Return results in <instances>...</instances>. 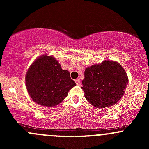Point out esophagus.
<instances>
[{
    "mask_svg": "<svg viewBox=\"0 0 149 149\" xmlns=\"http://www.w3.org/2000/svg\"><path fill=\"white\" fill-rule=\"evenodd\" d=\"M75 81H76V83L78 86H81V81H80V80H79V79H76V80H75Z\"/></svg>",
    "mask_w": 149,
    "mask_h": 149,
    "instance_id": "34e87169",
    "label": "esophagus"
}]
</instances>
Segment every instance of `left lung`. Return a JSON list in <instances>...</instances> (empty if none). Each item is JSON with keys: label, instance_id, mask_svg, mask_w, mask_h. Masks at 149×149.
<instances>
[{"label": "left lung", "instance_id": "1", "mask_svg": "<svg viewBox=\"0 0 149 149\" xmlns=\"http://www.w3.org/2000/svg\"><path fill=\"white\" fill-rule=\"evenodd\" d=\"M127 83L125 70L118 63L104 61L86 69L81 88L91 104L107 107L120 100Z\"/></svg>", "mask_w": 149, "mask_h": 149}]
</instances>
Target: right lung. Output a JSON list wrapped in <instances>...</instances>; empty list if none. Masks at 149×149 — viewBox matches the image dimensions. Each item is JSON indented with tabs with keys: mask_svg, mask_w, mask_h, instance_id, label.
<instances>
[{
	"mask_svg": "<svg viewBox=\"0 0 149 149\" xmlns=\"http://www.w3.org/2000/svg\"><path fill=\"white\" fill-rule=\"evenodd\" d=\"M26 85L33 101L45 107H54L67 97L76 85L70 73L63 70L56 59L43 55L30 66L26 74Z\"/></svg>",
	"mask_w": 149,
	"mask_h": 149,
	"instance_id": "add662e5",
	"label": "right lung"
}]
</instances>
